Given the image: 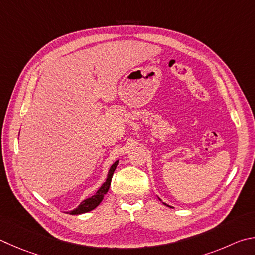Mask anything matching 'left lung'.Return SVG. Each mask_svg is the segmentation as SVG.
I'll list each match as a JSON object with an SVG mask.
<instances>
[{
  "instance_id": "obj_1",
  "label": "left lung",
  "mask_w": 255,
  "mask_h": 255,
  "mask_svg": "<svg viewBox=\"0 0 255 255\" xmlns=\"http://www.w3.org/2000/svg\"><path fill=\"white\" fill-rule=\"evenodd\" d=\"M158 200H159V201H161V200H160V198H159V197H158ZM163 204H165V205H167V204H166V203H163ZM167 206H168V207H172V206H169V205H167Z\"/></svg>"
}]
</instances>
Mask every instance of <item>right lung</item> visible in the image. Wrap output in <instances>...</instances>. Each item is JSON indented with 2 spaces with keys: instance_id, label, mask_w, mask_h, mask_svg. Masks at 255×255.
Wrapping results in <instances>:
<instances>
[{
  "instance_id": "1",
  "label": "right lung",
  "mask_w": 255,
  "mask_h": 255,
  "mask_svg": "<svg viewBox=\"0 0 255 255\" xmlns=\"http://www.w3.org/2000/svg\"><path fill=\"white\" fill-rule=\"evenodd\" d=\"M119 163V160L115 161V163L110 166L109 168V172L107 175V179H106V182L101 185V187L97 191V193L95 195H92L91 197H88L86 200H83L79 206L76 207L75 210H72L69 212V214L71 215H78V214H83V213H87V212H90L92 210H95V208L98 206L101 201L104 200V196L106 195V193L108 192V189L110 187V184H112V178H113V175L116 167H117V165Z\"/></svg>"
}]
</instances>
